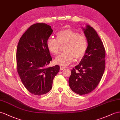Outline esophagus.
I'll list each match as a JSON object with an SVG mask.
<instances>
[{"instance_id": "esophagus-1", "label": "esophagus", "mask_w": 120, "mask_h": 120, "mask_svg": "<svg viewBox=\"0 0 120 120\" xmlns=\"http://www.w3.org/2000/svg\"><path fill=\"white\" fill-rule=\"evenodd\" d=\"M65 69V67H63V66H60V70H63L64 69Z\"/></svg>"}]
</instances>
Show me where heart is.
Wrapping results in <instances>:
<instances>
[{"instance_id": "1", "label": "heart", "mask_w": 120, "mask_h": 120, "mask_svg": "<svg viewBox=\"0 0 120 120\" xmlns=\"http://www.w3.org/2000/svg\"><path fill=\"white\" fill-rule=\"evenodd\" d=\"M57 40L49 38L47 41V47L51 53L57 54L61 46L65 45V52L55 57L54 63L62 66H66L76 60L82 58L87 48V40L84 35L79 34L71 29H66L58 32Z\"/></svg>"}]
</instances>
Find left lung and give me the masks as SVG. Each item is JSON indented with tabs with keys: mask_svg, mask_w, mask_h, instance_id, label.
Masks as SVG:
<instances>
[{
	"mask_svg": "<svg viewBox=\"0 0 120 120\" xmlns=\"http://www.w3.org/2000/svg\"><path fill=\"white\" fill-rule=\"evenodd\" d=\"M82 28L87 40V50L80 63L72 70L69 79L70 88L80 95L89 94L97 87L105 65V50L97 32L89 25Z\"/></svg>",
	"mask_w": 120,
	"mask_h": 120,
	"instance_id": "1",
	"label": "left lung"
}]
</instances>
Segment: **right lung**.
I'll use <instances>...</instances> for the list:
<instances>
[{
  "label": "right lung",
  "instance_id": "obj_1",
  "mask_svg": "<svg viewBox=\"0 0 120 120\" xmlns=\"http://www.w3.org/2000/svg\"><path fill=\"white\" fill-rule=\"evenodd\" d=\"M52 32L51 26L45 23L34 24L22 35L17 46V72L25 88L35 95L50 91L60 71L58 65L47 67L52 57L47 41Z\"/></svg>",
  "mask_w": 120,
  "mask_h": 120
}]
</instances>
